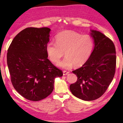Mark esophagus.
<instances>
[{
    "label": "esophagus",
    "instance_id": "34e87169",
    "mask_svg": "<svg viewBox=\"0 0 123 123\" xmlns=\"http://www.w3.org/2000/svg\"><path fill=\"white\" fill-rule=\"evenodd\" d=\"M63 75H67L68 74H69V72L68 71H65V70H64V71H63Z\"/></svg>",
    "mask_w": 123,
    "mask_h": 123
}]
</instances>
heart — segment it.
Instances as JSON below:
<instances>
[{
    "label": "heart",
    "mask_w": 123,
    "mask_h": 123,
    "mask_svg": "<svg viewBox=\"0 0 123 123\" xmlns=\"http://www.w3.org/2000/svg\"><path fill=\"white\" fill-rule=\"evenodd\" d=\"M93 48V41L89 35L66 31L56 35L55 43L46 44V51L49 59L55 63L59 62L64 53L66 57L57 65L63 68H70L74 64L78 67L84 64Z\"/></svg>",
    "instance_id": "obj_1"
}]
</instances>
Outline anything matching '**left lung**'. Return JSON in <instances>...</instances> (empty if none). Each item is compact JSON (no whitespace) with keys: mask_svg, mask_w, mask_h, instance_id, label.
<instances>
[{"mask_svg":"<svg viewBox=\"0 0 123 123\" xmlns=\"http://www.w3.org/2000/svg\"><path fill=\"white\" fill-rule=\"evenodd\" d=\"M91 35L93 50L81 67L72 71L78 78L70 86L73 95L86 101L96 100L105 92L113 79L116 65L113 41L99 31L91 30Z\"/></svg>","mask_w":123,"mask_h":123,"instance_id":"obj_1","label":"left lung"}]
</instances>
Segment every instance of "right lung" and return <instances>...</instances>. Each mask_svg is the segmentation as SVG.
<instances>
[{
  "label": "right lung",
  "instance_id": "right-lung-1",
  "mask_svg": "<svg viewBox=\"0 0 123 123\" xmlns=\"http://www.w3.org/2000/svg\"><path fill=\"white\" fill-rule=\"evenodd\" d=\"M48 27H28L13 39L8 49L7 62L13 87L31 101L47 97L54 89V79L63 75L48 59Z\"/></svg>",
  "mask_w": 123,
  "mask_h": 123
}]
</instances>
